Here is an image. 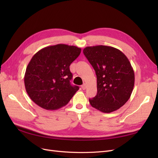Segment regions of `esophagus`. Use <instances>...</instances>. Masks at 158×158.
<instances>
[{
	"instance_id": "1",
	"label": "esophagus",
	"mask_w": 158,
	"mask_h": 158,
	"mask_svg": "<svg viewBox=\"0 0 158 158\" xmlns=\"http://www.w3.org/2000/svg\"><path fill=\"white\" fill-rule=\"evenodd\" d=\"M81 88H82V89H85V88H86V84H84L82 86H81Z\"/></svg>"
}]
</instances>
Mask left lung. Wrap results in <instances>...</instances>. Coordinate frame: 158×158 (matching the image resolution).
Listing matches in <instances>:
<instances>
[{
  "label": "left lung",
  "instance_id": "1",
  "mask_svg": "<svg viewBox=\"0 0 158 158\" xmlns=\"http://www.w3.org/2000/svg\"><path fill=\"white\" fill-rule=\"evenodd\" d=\"M84 55L97 76L98 93L89 99L91 106L103 113L116 111L130 98L135 73L125 55L113 47H86Z\"/></svg>",
  "mask_w": 158,
  "mask_h": 158
}]
</instances>
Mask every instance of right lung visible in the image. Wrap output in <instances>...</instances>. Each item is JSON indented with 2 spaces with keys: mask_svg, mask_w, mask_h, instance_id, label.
Segmentation results:
<instances>
[{
  "mask_svg": "<svg viewBox=\"0 0 158 158\" xmlns=\"http://www.w3.org/2000/svg\"><path fill=\"white\" fill-rule=\"evenodd\" d=\"M81 49L58 44L48 46L33 56L24 76L26 92L32 101L47 110L66 106L79 89L72 85L73 74L69 66L77 58Z\"/></svg>",
  "mask_w": 158,
  "mask_h": 158,
  "instance_id": "obj_1",
  "label": "right lung"
}]
</instances>
